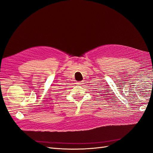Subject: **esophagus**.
Masks as SVG:
<instances>
[{"label": "esophagus", "instance_id": "34e87169", "mask_svg": "<svg viewBox=\"0 0 153 153\" xmlns=\"http://www.w3.org/2000/svg\"><path fill=\"white\" fill-rule=\"evenodd\" d=\"M82 84H83V83H82V81H81V82H78L77 83V84H78V85H82Z\"/></svg>", "mask_w": 153, "mask_h": 153}]
</instances>
